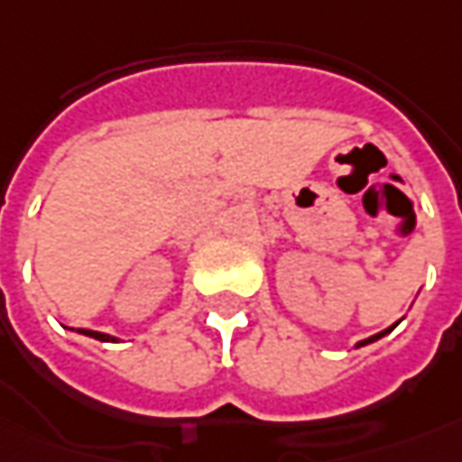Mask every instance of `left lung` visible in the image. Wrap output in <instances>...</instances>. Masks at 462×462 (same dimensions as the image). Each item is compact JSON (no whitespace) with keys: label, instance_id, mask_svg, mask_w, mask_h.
<instances>
[{"label":"left lung","instance_id":"left-lung-1","mask_svg":"<svg viewBox=\"0 0 462 462\" xmlns=\"http://www.w3.org/2000/svg\"><path fill=\"white\" fill-rule=\"evenodd\" d=\"M397 324H393V327H387V329H384V332H380V334H374V337H370V339H362V342H359L357 346H365V345H370V342H374V339H380V337H384V334L387 332H393V329H395Z\"/></svg>","mask_w":462,"mask_h":462}]
</instances>
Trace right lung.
Wrapping results in <instances>:
<instances>
[{
	"label": "right lung",
	"instance_id": "add662e5",
	"mask_svg": "<svg viewBox=\"0 0 462 462\" xmlns=\"http://www.w3.org/2000/svg\"><path fill=\"white\" fill-rule=\"evenodd\" d=\"M82 334H88L92 339H100V342H116V337H110V334H103V332H92V329H79Z\"/></svg>",
	"mask_w": 462,
	"mask_h": 462
}]
</instances>
